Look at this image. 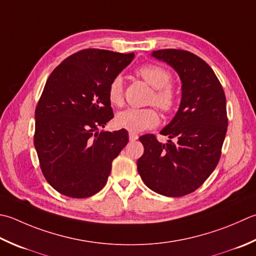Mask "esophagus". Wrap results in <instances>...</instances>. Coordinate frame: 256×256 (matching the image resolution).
<instances>
[{
	"label": "esophagus",
	"mask_w": 256,
	"mask_h": 256,
	"mask_svg": "<svg viewBox=\"0 0 256 256\" xmlns=\"http://www.w3.org/2000/svg\"><path fill=\"white\" fill-rule=\"evenodd\" d=\"M128 138H130V141H136V140L138 138V135L136 133H133V132H130L128 134Z\"/></svg>",
	"instance_id": "1"
}]
</instances>
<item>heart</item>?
<instances>
[{"instance_id": "obj_1", "label": "heart", "mask_w": 256, "mask_h": 256, "mask_svg": "<svg viewBox=\"0 0 256 256\" xmlns=\"http://www.w3.org/2000/svg\"><path fill=\"white\" fill-rule=\"evenodd\" d=\"M135 74L154 88L150 102L165 113L172 112L176 105V92L170 85L172 76L168 70L156 64H143L135 70ZM123 78L118 75L108 85L110 102L113 105H121L123 103ZM158 122V115L153 108H126L115 118V123L118 128L133 133L155 128Z\"/></svg>"}]
</instances>
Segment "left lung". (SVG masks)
I'll list each match as a JSON object with an SVG mask.
<instances>
[{
  "instance_id": "obj_1",
  "label": "left lung",
  "mask_w": 256,
  "mask_h": 256,
  "mask_svg": "<svg viewBox=\"0 0 256 256\" xmlns=\"http://www.w3.org/2000/svg\"><path fill=\"white\" fill-rule=\"evenodd\" d=\"M152 56L166 62L182 82V98L160 143L155 135L140 138L144 153L138 160L140 176L148 188L164 196L194 192L216 168L228 130L226 98L210 65L188 51L165 48Z\"/></svg>"
}]
</instances>
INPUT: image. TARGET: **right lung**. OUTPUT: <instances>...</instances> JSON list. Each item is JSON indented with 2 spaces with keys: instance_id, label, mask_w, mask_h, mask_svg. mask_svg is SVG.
Instances as JSON below:
<instances>
[{
  "instance_id": "right-lung-1",
  "label": "right lung",
  "mask_w": 256,
  "mask_h": 256,
  "mask_svg": "<svg viewBox=\"0 0 256 256\" xmlns=\"http://www.w3.org/2000/svg\"><path fill=\"white\" fill-rule=\"evenodd\" d=\"M133 58L134 53L85 48L48 76L35 108L34 146L44 178L58 193L85 198L106 184L128 133L98 128L114 116L108 85Z\"/></svg>"
}]
</instances>
